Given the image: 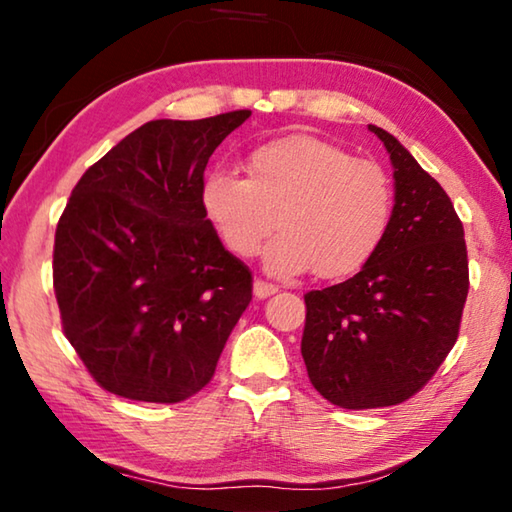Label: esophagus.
I'll list each match as a JSON object with an SVG mask.
<instances>
[{
	"label": "esophagus",
	"mask_w": 512,
	"mask_h": 512,
	"mask_svg": "<svg viewBox=\"0 0 512 512\" xmlns=\"http://www.w3.org/2000/svg\"><path fill=\"white\" fill-rule=\"evenodd\" d=\"M253 293H255V298L264 300V298H268V296H273V293H277V287H275V284H271V282L255 280V282H253Z\"/></svg>",
	"instance_id": "esophagus-1"
}]
</instances>
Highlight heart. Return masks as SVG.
<instances>
[{
	"label": "heart",
	"instance_id": "1",
	"mask_svg": "<svg viewBox=\"0 0 512 512\" xmlns=\"http://www.w3.org/2000/svg\"><path fill=\"white\" fill-rule=\"evenodd\" d=\"M205 216L225 248L255 255L264 250L273 275H350L368 262L393 216V180L381 164L352 158L343 146L311 135L266 142L246 158V180L214 171L201 187Z\"/></svg>",
	"mask_w": 512,
	"mask_h": 512
}]
</instances>
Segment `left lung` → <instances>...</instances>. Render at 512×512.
<instances>
[{
    "label": "left lung",
    "mask_w": 512,
    "mask_h": 512,
    "mask_svg": "<svg viewBox=\"0 0 512 512\" xmlns=\"http://www.w3.org/2000/svg\"><path fill=\"white\" fill-rule=\"evenodd\" d=\"M393 164L388 230L361 271L309 291L302 359L316 391L341 409L409 400L458 339L470 289L463 223L445 189L379 126Z\"/></svg>",
    "instance_id": "left-lung-1"
}]
</instances>
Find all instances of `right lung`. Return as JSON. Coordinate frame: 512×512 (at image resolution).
<instances>
[{
  "label": "right lung",
  "instance_id": "1",
  "mask_svg": "<svg viewBox=\"0 0 512 512\" xmlns=\"http://www.w3.org/2000/svg\"><path fill=\"white\" fill-rule=\"evenodd\" d=\"M248 117L149 121L69 196L54 291L67 341L106 391L176 404L212 379L253 277L223 248L201 187L216 146Z\"/></svg>",
  "mask_w": 512,
  "mask_h": 512
}]
</instances>
